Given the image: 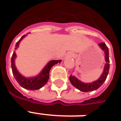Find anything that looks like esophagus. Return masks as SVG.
Here are the masks:
<instances>
[{
    "instance_id": "34e87169",
    "label": "esophagus",
    "mask_w": 121,
    "mask_h": 121,
    "mask_svg": "<svg viewBox=\"0 0 121 121\" xmlns=\"http://www.w3.org/2000/svg\"><path fill=\"white\" fill-rule=\"evenodd\" d=\"M68 55H72V52H69V53H68Z\"/></svg>"
}]
</instances>
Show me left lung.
I'll use <instances>...</instances> for the list:
<instances>
[{"label": "left lung", "instance_id": "8db88e82", "mask_svg": "<svg viewBox=\"0 0 121 121\" xmlns=\"http://www.w3.org/2000/svg\"><path fill=\"white\" fill-rule=\"evenodd\" d=\"M98 45L101 48V50L104 51V52H105V61H106L103 72L102 74L101 75V77L97 80L91 82V83H83L73 75H70V77H69V81L71 84L74 87H76L82 92H87L92 91L98 89V88L100 87L103 83H104V82L106 80L107 75L108 74L109 68H110L108 48L105 43H101Z\"/></svg>", "mask_w": 121, "mask_h": 121}]
</instances>
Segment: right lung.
I'll use <instances>...</instances> for the list:
<instances>
[{
    "label": "right lung",
    "mask_w": 121,
    "mask_h": 121,
    "mask_svg": "<svg viewBox=\"0 0 121 121\" xmlns=\"http://www.w3.org/2000/svg\"><path fill=\"white\" fill-rule=\"evenodd\" d=\"M26 36H27V34L23 35L20 39L16 43V45H15V47H16L15 50L18 48L20 41L23 39V38H25ZM16 57V52H15V51H14L12 57H11V68H12L13 74L14 78L16 79L17 82L19 83V85H20L21 87H22L23 88L26 89L32 90V91L39 89L42 87L43 86H44L48 80L49 73H50V70L52 67L54 66L55 64H57V63H60L61 62V60H50L45 66V67L43 69L39 74L34 77L27 78V77L22 76L18 72V71L17 70L16 66H15V63H14V60H15Z\"/></svg>",
    "instance_id": "1"
}]
</instances>
